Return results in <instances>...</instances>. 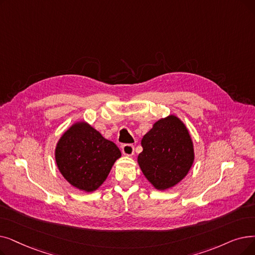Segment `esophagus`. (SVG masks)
I'll use <instances>...</instances> for the list:
<instances>
[{"label":"esophagus","mask_w":255,"mask_h":255,"mask_svg":"<svg viewBox=\"0 0 255 255\" xmlns=\"http://www.w3.org/2000/svg\"><path fill=\"white\" fill-rule=\"evenodd\" d=\"M122 152H123V154L126 155V156H132L134 153V147L130 145V143H125V145L122 146Z\"/></svg>","instance_id":"obj_1"}]
</instances>
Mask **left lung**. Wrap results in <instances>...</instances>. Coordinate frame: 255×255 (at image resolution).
<instances>
[{
  "instance_id": "8db88e82",
  "label": "left lung",
  "mask_w": 255,
  "mask_h": 255,
  "mask_svg": "<svg viewBox=\"0 0 255 255\" xmlns=\"http://www.w3.org/2000/svg\"><path fill=\"white\" fill-rule=\"evenodd\" d=\"M137 162L148 181L164 191L180 182L192 168L195 153L190 132L176 116L158 120L141 139Z\"/></svg>"
}]
</instances>
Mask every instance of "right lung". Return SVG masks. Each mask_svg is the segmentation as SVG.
Here are the masks:
<instances>
[{"mask_svg": "<svg viewBox=\"0 0 255 255\" xmlns=\"http://www.w3.org/2000/svg\"><path fill=\"white\" fill-rule=\"evenodd\" d=\"M121 157L115 142L85 122H77L59 138L55 149L58 170L69 183L84 192H94L107 178Z\"/></svg>", "mask_w": 255, "mask_h": 255, "instance_id": "obj_1", "label": "right lung"}]
</instances>
